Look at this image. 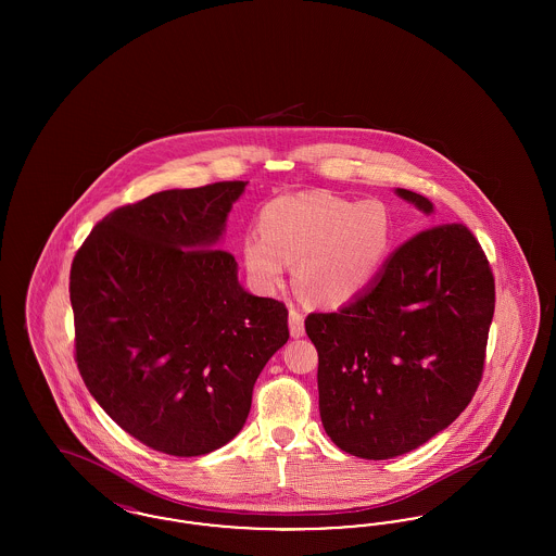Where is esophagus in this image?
Here are the masks:
<instances>
[{
    "label": "esophagus",
    "instance_id": "34e87169",
    "mask_svg": "<svg viewBox=\"0 0 556 556\" xmlns=\"http://www.w3.org/2000/svg\"><path fill=\"white\" fill-rule=\"evenodd\" d=\"M290 333L291 338H302L304 336V317L295 308H290Z\"/></svg>",
    "mask_w": 556,
    "mask_h": 556
}]
</instances>
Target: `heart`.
Instances as JSON below:
<instances>
[{
    "label": "heart",
    "instance_id": "obj_1",
    "mask_svg": "<svg viewBox=\"0 0 556 556\" xmlns=\"http://www.w3.org/2000/svg\"><path fill=\"white\" fill-rule=\"evenodd\" d=\"M394 236V216L381 200L300 191L266 204L261 233L243 238L241 254L250 277L265 290L277 288L298 261V288L317 304L336 306L377 277Z\"/></svg>",
    "mask_w": 556,
    "mask_h": 556
}]
</instances>
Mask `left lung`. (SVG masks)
<instances>
[{"label": "left lung", "instance_id": "left-lung-1", "mask_svg": "<svg viewBox=\"0 0 556 556\" xmlns=\"http://www.w3.org/2000/svg\"><path fill=\"white\" fill-rule=\"evenodd\" d=\"M396 193L433 212L421 193ZM494 302L479 241L452 223L402 243L338 313L308 315L318 410L331 442L352 456L386 460L446 429L481 381Z\"/></svg>", "mask_w": 556, "mask_h": 556}]
</instances>
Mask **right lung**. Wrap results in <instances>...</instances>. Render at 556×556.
<instances>
[{
	"mask_svg": "<svg viewBox=\"0 0 556 556\" xmlns=\"http://www.w3.org/2000/svg\"><path fill=\"white\" fill-rule=\"evenodd\" d=\"M248 184L168 189L102 218L71 266L80 377L135 440L170 456L231 442L290 340L288 308L239 286L218 248Z\"/></svg>",
	"mask_w": 556,
	"mask_h": 556,
	"instance_id": "obj_1",
	"label": "right lung"
}]
</instances>
